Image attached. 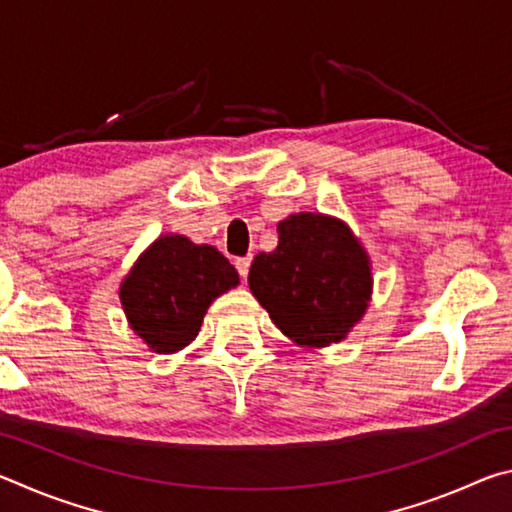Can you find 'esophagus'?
<instances>
[{"label": "esophagus", "instance_id": "1", "mask_svg": "<svg viewBox=\"0 0 512 512\" xmlns=\"http://www.w3.org/2000/svg\"><path fill=\"white\" fill-rule=\"evenodd\" d=\"M250 262H253V257H239L237 262H235V266H237V271H239V275L244 277H248V271H250Z\"/></svg>", "mask_w": 512, "mask_h": 512}]
</instances>
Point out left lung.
Listing matches in <instances>:
<instances>
[{"label": "left lung", "mask_w": 512, "mask_h": 512, "mask_svg": "<svg viewBox=\"0 0 512 512\" xmlns=\"http://www.w3.org/2000/svg\"><path fill=\"white\" fill-rule=\"evenodd\" d=\"M248 287L284 336L320 350L341 343L366 314L372 264L348 223L298 212L277 223V248L253 259Z\"/></svg>", "instance_id": "obj_1"}]
</instances>
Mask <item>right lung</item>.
<instances>
[{"instance_id": "1", "label": "right lung", "mask_w": 512, "mask_h": 512, "mask_svg": "<svg viewBox=\"0 0 512 512\" xmlns=\"http://www.w3.org/2000/svg\"><path fill=\"white\" fill-rule=\"evenodd\" d=\"M237 284L235 266L214 246L162 235L121 280L119 300L149 350L173 354L196 339L212 302Z\"/></svg>"}]
</instances>
